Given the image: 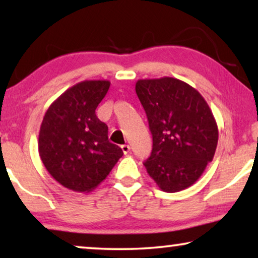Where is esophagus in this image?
<instances>
[{
	"instance_id": "esophagus-1",
	"label": "esophagus",
	"mask_w": 258,
	"mask_h": 258,
	"mask_svg": "<svg viewBox=\"0 0 258 258\" xmlns=\"http://www.w3.org/2000/svg\"><path fill=\"white\" fill-rule=\"evenodd\" d=\"M121 149H122V151H123V154L126 155V154H129L130 147L128 146V144H123V146H121Z\"/></svg>"
}]
</instances>
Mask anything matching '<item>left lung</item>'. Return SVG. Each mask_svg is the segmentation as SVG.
Segmentation results:
<instances>
[{
    "instance_id": "left-lung-1",
    "label": "left lung",
    "mask_w": 258,
    "mask_h": 258,
    "mask_svg": "<svg viewBox=\"0 0 258 258\" xmlns=\"http://www.w3.org/2000/svg\"><path fill=\"white\" fill-rule=\"evenodd\" d=\"M135 90L146 110L153 151L148 175L165 192L191 186L213 161L218 128L202 95L174 77L139 80Z\"/></svg>"
}]
</instances>
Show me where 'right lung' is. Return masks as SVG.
I'll return each mask as SVG.
<instances>
[{
    "instance_id": "obj_1",
    "label": "right lung",
    "mask_w": 258,
    "mask_h": 258,
    "mask_svg": "<svg viewBox=\"0 0 258 258\" xmlns=\"http://www.w3.org/2000/svg\"><path fill=\"white\" fill-rule=\"evenodd\" d=\"M110 82L83 81L49 105L38 134V154L51 177L67 189L89 192L103 182L123 151L108 140L95 110Z\"/></svg>"
}]
</instances>
